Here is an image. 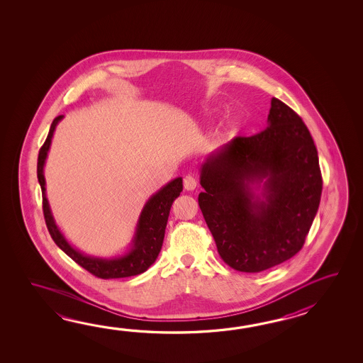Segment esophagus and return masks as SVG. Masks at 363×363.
<instances>
[{
	"label": "esophagus",
	"instance_id": "obj_1",
	"mask_svg": "<svg viewBox=\"0 0 363 363\" xmlns=\"http://www.w3.org/2000/svg\"><path fill=\"white\" fill-rule=\"evenodd\" d=\"M183 184L186 191H194L196 186H197V179L192 177V175H186L184 180H183Z\"/></svg>",
	"mask_w": 363,
	"mask_h": 363
}]
</instances>
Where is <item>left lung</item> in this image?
I'll return each instance as SVG.
<instances>
[{"label":"left lung","mask_w":363,"mask_h":363,"mask_svg":"<svg viewBox=\"0 0 363 363\" xmlns=\"http://www.w3.org/2000/svg\"><path fill=\"white\" fill-rule=\"evenodd\" d=\"M200 172L199 205L230 267L261 272L301 250L323 183L308 127L284 102L274 97L267 127L211 152Z\"/></svg>","instance_id":"obj_1"}]
</instances>
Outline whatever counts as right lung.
Returning <instances> with one entry per match:
<instances>
[{
	"label": "right lung",
	"mask_w": 363,
	"mask_h": 363,
	"mask_svg": "<svg viewBox=\"0 0 363 363\" xmlns=\"http://www.w3.org/2000/svg\"><path fill=\"white\" fill-rule=\"evenodd\" d=\"M62 119L63 116H60L53 121L47 140L40 149L38 158V179L43 192V210L48 231L50 233L52 239L55 240L57 247H60L71 259H74L77 264H80L83 269L89 271L97 278L119 279L139 275L141 272L147 271L155 262L161 252L171 205L183 191V179L177 178L171 180L170 183L162 186L147 201V203L141 210L139 220L136 224V231L131 241V247L127 253L113 258H100L84 255L72 247L60 231L58 225L55 224L45 192L47 188L44 178V164L52 144L55 127Z\"/></svg>",
	"instance_id": "add662e5"
}]
</instances>
